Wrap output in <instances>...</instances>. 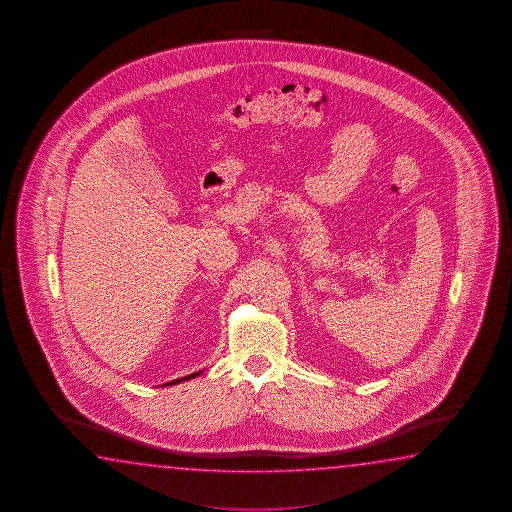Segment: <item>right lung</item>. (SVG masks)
I'll return each instance as SVG.
<instances>
[{
  "label": "right lung",
  "mask_w": 512,
  "mask_h": 512,
  "mask_svg": "<svg viewBox=\"0 0 512 512\" xmlns=\"http://www.w3.org/2000/svg\"><path fill=\"white\" fill-rule=\"evenodd\" d=\"M199 374L200 371L199 373L188 374V376H184V378H179V380H172V382L163 383V387H166V385H175V383L186 382V380H191V378H195V376H199Z\"/></svg>",
  "instance_id": "right-lung-1"
}]
</instances>
